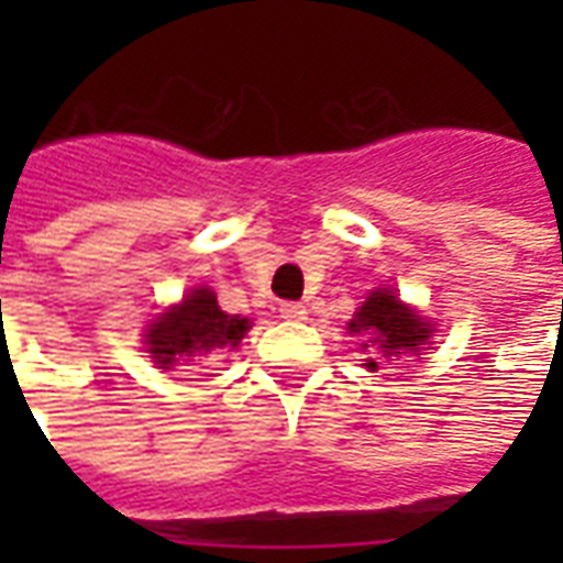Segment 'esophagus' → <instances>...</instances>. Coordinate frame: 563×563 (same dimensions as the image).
I'll return each instance as SVG.
<instances>
[{
    "instance_id": "esophagus-1",
    "label": "esophagus",
    "mask_w": 563,
    "mask_h": 563,
    "mask_svg": "<svg viewBox=\"0 0 563 563\" xmlns=\"http://www.w3.org/2000/svg\"><path fill=\"white\" fill-rule=\"evenodd\" d=\"M280 318H286V321H303L307 318V307L295 303V300H286V303H280Z\"/></svg>"
}]
</instances>
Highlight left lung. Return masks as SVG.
I'll return each mask as SVG.
<instances>
[{
    "mask_svg": "<svg viewBox=\"0 0 563 563\" xmlns=\"http://www.w3.org/2000/svg\"><path fill=\"white\" fill-rule=\"evenodd\" d=\"M347 333L360 335V351H379L385 360L394 356H420L427 351L429 335L435 333V324H429L427 318H420L411 307H406L391 289L371 291L360 312L347 324ZM365 368L376 371L374 360H365Z\"/></svg>",
    "mask_w": 563,
    "mask_h": 563,
    "instance_id": "obj_1",
    "label": "left lung"
}]
</instances>
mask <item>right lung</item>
Wrapping results in <instances>:
<instances>
[{"label": "right lung", "instance_id": "right-lung-1", "mask_svg": "<svg viewBox=\"0 0 563 563\" xmlns=\"http://www.w3.org/2000/svg\"><path fill=\"white\" fill-rule=\"evenodd\" d=\"M247 330V318L228 316L219 307L216 291L198 286L145 327V347L157 368L172 371L212 351L239 347Z\"/></svg>", "mask_w": 563, "mask_h": 563}]
</instances>
